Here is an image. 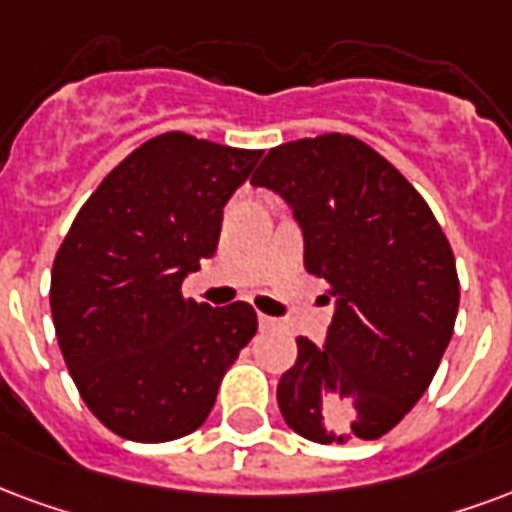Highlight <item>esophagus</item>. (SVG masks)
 Wrapping results in <instances>:
<instances>
[{
	"label": "esophagus",
	"instance_id": "esophagus-1",
	"mask_svg": "<svg viewBox=\"0 0 512 512\" xmlns=\"http://www.w3.org/2000/svg\"><path fill=\"white\" fill-rule=\"evenodd\" d=\"M257 323H260V328H263V331H268V328H274L276 320L274 317H268V314H257Z\"/></svg>",
	"mask_w": 512,
	"mask_h": 512
}]
</instances>
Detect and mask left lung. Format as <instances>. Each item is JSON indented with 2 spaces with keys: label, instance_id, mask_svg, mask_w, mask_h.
Returning <instances> with one entry per match:
<instances>
[{
  "label": "left lung",
  "instance_id": "8db88e82",
  "mask_svg": "<svg viewBox=\"0 0 512 512\" xmlns=\"http://www.w3.org/2000/svg\"><path fill=\"white\" fill-rule=\"evenodd\" d=\"M252 184L290 206L306 271L336 295L325 342L301 336L279 380L282 418L320 445L382 437L426 393L453 336L448 238L410 181L350 135L282 143Z\"/></svg>",
  "mask_w": 512,
  "mask_h": 512
}]
</instances>
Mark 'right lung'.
<instances>
[{
	"label": "right lung",
	"instance_id": "obj_1",
	"mask_svg": "<svg viewBox=\"0 0 512 512\" xmlns=\"http://www.w3.org/2000/svg\"><path fill=\"white\" fill-rule=\"evenodd\" d=\"M260 154L165 132L105 176L64 236L51 271L56 339L113 434H192L255 336L252 306L211 309L184 298L181 282L214 257L225 203Z\"/></svg>",
	"mask_w": 512,
	"mask_h": 512
}]
</instances>
